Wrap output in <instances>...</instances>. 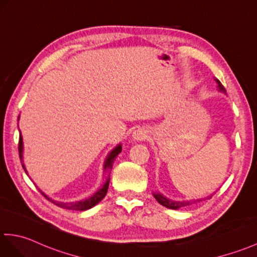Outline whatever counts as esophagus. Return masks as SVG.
Instances as JSON below:
<instances>
[{
	"mask_svg": "<svg viewBox=\"0 0 257 257\" xmlns=\"http://www.w3.org/2000/svg\"><path fill=\"white\" fill-rule=\"evenodd\" d=\"M149 131L145 127H138L133 133V140L134 141H143L148 138Z\"/></svg>",
	"mask_w": 257,
	"mask_h": 257,
	"instance_id": "34e87169",
	"label": "esophagus"
}]
</instances>
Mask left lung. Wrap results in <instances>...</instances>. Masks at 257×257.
<instances>
[{
    "mask_svg": "<svg viewBox=\"0 0 257 257\" xmlns=\"http://www.w3.org/2000/svg\"><path fill=\"white\" fill-rule=\"evenodd\" d=\"M214 81L217 82L218 84V88L220 92H223V93H226L224 86L221 84V82H220L219 80L214 79ZM153 196L154 198H156L158 200L159 204H161L162 206L166 207V208H170V209H180V208H183V207H187V206H190L192 204H194V202H197V201H201V200H205V199H210L212 195L208 196V197H205V198H201V199H196V200H182V201H176V200H172L170 198H166L165 196H163L161 193H153Z\"/></svg>",
    "mask_w": 257,
    "mask_h": 257,
    "instance_id": "left-lung-1",
    "label": "left lung"
}]
</instances>
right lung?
<instances>
[{
	"mask_svg": "<svg viewBox=\"0 0 257 257\" xmlns=\"http://www.w3.org/2000/svg\"><path fill=\"white\" fill-rule=\"evenodd\" d=\"M21 133V131H20ZM121 145H118L116 148L112 149V150L109 152L108 156L106 157L105 159V162H104V172H108V175H107V180L106 182L104 183L103 186H101L97 192H95L91 197H88V198H85V199H82V200H77V201H72V202H62V201H57V200H52L51 198H49L45 193L41 192V190H39V192L43 194L46 198L48 200H50L51 202H53V204L57 205L58 207H61V208H64V209H69V210H79V211H85L87 209H91L92 207H94L95 205H97L98 202L104 198V197L106 196L107 194V189H108V186H109V180H110V170L112 169V164H114V161L116 159V157L118 156L119 153L121 152ZM23 150H24V146H23V137L22 135H20V142H19V152H20V158H21V161L22 163L24 162L23 161ZM23 165V169L25 170L26 174H27V171L25 169V165H24V163L22 164Z\"/></svg>",
	"mask_w": 257,
	"mask_h": 257,
	"instance_id": "1",
	"label": "right lung"
}]
</instances>
